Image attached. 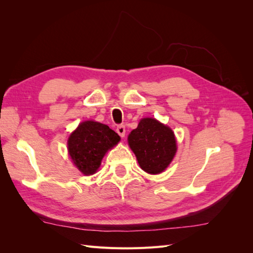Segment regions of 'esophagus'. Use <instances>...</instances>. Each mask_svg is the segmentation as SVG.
<instances>
[{
  "instance_id": "1",
  "label": "esophagus",
  "mask_w": 253,
  "mask_h": 253,
  "mask_svg": "<svg viewBox=\"0 0 253 253\" xmlns=\"http://www.w3.org/2000/svg\"><path fill=\"white\" fill-rule=\"evenodd\" d=\"M116 131H117V133L119 134L120 137H125V135H126V126H122V125L118 126L117 128H116Z\"/></svg>"
}]
</instances>
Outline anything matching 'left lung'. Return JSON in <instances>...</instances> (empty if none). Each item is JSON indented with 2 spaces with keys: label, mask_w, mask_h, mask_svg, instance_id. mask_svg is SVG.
<instances>
[{
  "label": "left lung",
  "mask_w": 253,
  "mask_h": 253,
  "mask_svg": "<svg viewBox=\"0 0 253 253\" xmlns=\"http://www.w3.org/2000/svg\"><path fill=\"white\" fill-rule=\"evenodd\" d=\"M127 140L140 168L150 174L162 173L177 150L172 129L153 118L141 119Z\"/></svg>",
  "instance_id": "1"
}]
</instances>
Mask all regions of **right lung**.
I'll list each match as a JSON object with an SVG mask.
<instances>
[{
	"label": "right lung",
	"mask_w": 253,
	"mask_h": 253,
	"mask_svg": "<svg viewBox=\"0 0 253 253\" xmlns=\"http://www.w3.org/2000/svg\"><path fill=\"white\" fill-rule=\"evenodd\" d=\"M119 140V135L106 125L84 121L68 138V153L84 175H91L100 167L105 153Z\"/></svg>",
	"instance_id": "add662e5"
}]
</instances>
